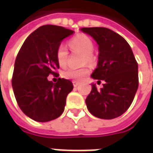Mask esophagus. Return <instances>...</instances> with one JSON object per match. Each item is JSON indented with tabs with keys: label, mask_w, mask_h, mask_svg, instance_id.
<instances>
[{
	"label": "esophagus",
	"mask_w": 153,
	"mask_h": 153,
	"mask_svg": "<svg viewBox=\"0 0 153 153\" xmlns=\"http://www.w3.org/2000/svg\"><path fill=\"white\" fill-rule=\"evenodd\" d=\"M73 85H74V87H77V86L79 85V82H78V81H73Z\"/></svg>",
	"instance_id": "34e87169"
}]
</instances>
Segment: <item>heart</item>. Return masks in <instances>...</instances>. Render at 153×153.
<instances>
[{
    "mask_svg": "<svg viewBox=\"0 0 153 153\" xmlns=\"http://www.w3.org/2000/svg\"><path fill=\"white\" fill-rule=\"evenodd\" d=\"M68 46L72 52H77L83 54L81 63L83 65L89 64L94 66L97 63V57L93 53L94 42L86 35L79 34L72 38ZM56 59L59 65L62 68L66 67L68 60V52L64 46H59L56 50ZM90 72L88 67H83L80 68H68L63 72V77L67 79L74 81L83 80L88 75Z\"/></svg>",
    "mask_w": 153,
    "mask_h": 153,
    "instance_id": "heart-1",
    "label": "heart"
}]
</instances>
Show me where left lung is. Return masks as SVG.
<instances>
[{
  "instance_id": "1",
  "label": "left lung",
  "mask_w": 153,
  "mask_h": 153,
  "mask_svg": "<svg viewBox=\"0 0 153 153\" xmlns=\"http://www.w3.org/2000/svg\"><path fill=\"white\" fill-rule=\"evenodd\" d=\"M97 42L99 61L92 78L104 81L100 90L92 85L85 103L89 111L100 119L121 116L133 101L137 90L138 64L125 38L106 27H83Z\"/></svg>"
}]
</instances>
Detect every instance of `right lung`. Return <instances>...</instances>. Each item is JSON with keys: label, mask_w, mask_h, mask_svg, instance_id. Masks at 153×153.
Instances as JSON below:
<instances>
[{"label": "right lung", "mask_w": 153, "mask_h": 153, "mask_svg": "<svg viewBox=\"0 0 153 153\" xmlns=\"http://www.w3.org/2000/svg\"><path fill=\"white\" fill-rule=\"evenodd\" d=\"M74 31L55 25H44L32 33L23 42L16 58L11 85L16 102L31 119L47 122L62 115L66 98L73 90L72 82L59 77L56 50Z\"/></svg>", "instance_id": "obj_1"}]
</instances>
